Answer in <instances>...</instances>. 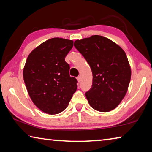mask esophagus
I'll return each instance as SVG.
<instances>
[{
	"instance_id": "esophagus-1",
	"label": "esophagus",
	"mask_w": 152,
	"mask_h": 152,
	"mask_svg": "<svg viewBox=\"0 0 152 152\" xmlns=\"http://www.w3.org/2000/svg\"><path fill=\"white\" fill-rule=\"evenodd\" d=\"M77 80H78V83H80V80H81V77L80 76H78V78H77Z\"/></svg>"
}]
</instances>
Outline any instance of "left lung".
<instances>
[{"instance_id": "8db88e82", "label": "left lung", "mask_w": 152, "mask_h": 152, "mask_svg": "<svg viewBox=\"0 0 152 152\" xmlns=\"http://www.w3.org/2000/svg\"><path fill=\"white\" fill-rule=\"evenodd\" d=\"M92 72V85L86 92L89 104L109 112L120 104L127 92L132 71L124 50L107 37L92 35L74 42Z\"/></svg>"}]
</instances>
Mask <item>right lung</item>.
<instances>
[{
    "label": "right lung",
    "instance_id": "obj_1",
    "mask_svg": "<svg viewBox=\"0 0 152 152\" xmlns=\"http://www.w3.org/2000/svg\"><path fill=\"white\" fill-rule=\"evenodd\" d=\"M72 40L55 37L45 41L28 56L23 79L33 103L43 112L56 115L68 106L77 89V80L70 76L65 58Z\"/></svg>",
    "mask_w": 152,
    "mask_h": 152
}]
</instances>
